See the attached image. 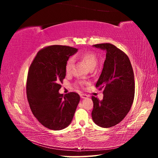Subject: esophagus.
<instances>
[{"mask_svg":"<svg viewBox=\"0 0 158 158\" xmlns=\"http://www.w3.org/2000/svg\"><path fill=\"white\" fill-rule=\"evenodd\" d=\"M80 98H82V99L86 98H88V95H87L86 94H80Z\"/></svg>","mask_w":158,"mask_h":158,"instance_id":"obj_1","label":"esophagus"}]
</instances>
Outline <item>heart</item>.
<instances>
[{
	"mask_svg": "<svg viewBox=\"0 0 158 158\" xmlns=\"http://www.w3.org/2000/svg\"><path fill=\"white\" fill-rule=\"evenodd\" d=\"M78 56L82 59L84 63L86 64L89 69L94 68L96 66L98 63V58L97 56L95 55L94 52L92 51H84L82 53H80L78 55ZM74 64V59L73 58H70L67 63L66 64V72L67 73H70L72 71V69H73ZM85 84L84 81H78V82L76 83V85L78 86L82 87L83 85Z\"/></svg>",
	"mask_w": 158,
	"mask_h": 158,
	"instance_id": "b5f03b06",
	"label": "heart"
}]
</instances>
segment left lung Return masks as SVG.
I'll use <instances>...</instances> for the list:
<instances>
[{
	"mask_svg": "<svg viewBox=\"0 0 158 158\" xmlns=\"http://www.w3.org/2000/svg\"><path fill=\"white\" fill-rule=\"evenodd\" d=\"M106 51V59L95 87L103 88L102 101L92 97L94 122L103 128L117 125L130 111L135 98L133 69L128 56L111 44L93 45Z\"/></svg>",
	"mask_w": 158,
	"mask_h": 158,
	"instance_id": "left-lung-1",
	"label": "left lung"
}]
</instances>
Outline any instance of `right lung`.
<instances>
[{
  "label": "right lung",
  "mask_w": 158,
  "mask_h": 158,
  "mask_svg": "<svg viewBox=\"0 0 158 158\" xmlns=\"http://www.w3.org/2000/svg\"><path fill=\"white\" fill-rule=\"evenodd\" d=\"M74 47L51 45L38 51L28 71L26 94L33 115L46 128L59 131L73 120L80 95L59 93L66 76L69 57L77 52Z\"/></svg>",
  "instance_id": "right-lung-1"
}]
</instances>
